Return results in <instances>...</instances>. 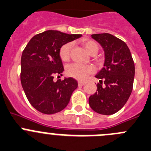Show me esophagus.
Instances as JSON below:
<instances>
[{
	"mask_svg": "<svg viewBox=\"0 0 151 151\" xmlns=\"http://www.w3.org/2000/svg\"><path fill=\"white\" fill-rule=\"evenodd\" d=\"M84 84H85V83L83 82V81H79L78 82V85L80 86H83Z\"/></svg>",
	"mask_w": 151,
	"mask_h": 151,
	"instance_id": "esophagus-1",
	"label": "esophagus"
}]
</instances>
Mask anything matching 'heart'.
I'll list each match as a JSON object with an SVG mask.
<instances>
[{
	"mask_svg": "<svg viewBox=\"0 0 151 151\" xmlns=\"http://www.w3.org/2000/svg\"><path fill=\"white\" fill-rule=\"evenodd\" d=\"M82 45L86 50V52L91 55L97 52L99 50L98 44L93 40L84 39L82 40ZM72 48V43H67L64 44L59 50V55L62 61L67 62L70 58V50ZM94 72V68L90 65H83L81 64L73 63L69 65L66 68V73L69 77L75 78L79 81H83L89 74Z\"/></svg>",
	"mask_w": 151,
	"mask_h": 151,
	"instance_id": "obj_1",
	"label": "heart"
}]
</instances>
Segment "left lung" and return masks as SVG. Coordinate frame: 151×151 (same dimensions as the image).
<instances>
[{
	"mask_svg": "<svg viewBox=\"0 0 151 151\" xmlns=\"http://www.w3.org/2000/svg\"><path fill=\"white\" fill-rule=\"evenodd\" d=\"M104 50V67L96 75L97 92L89 98L92 110L103 115L114 114L123 108L132 93L135 64L126 43L111 34L91 35Z\"/></svg>",
	"mask_w": 151,
	"mask_h": 151,
	"instance_id": "left-lung-1",
	"label": "left lung"
}]
</instances>
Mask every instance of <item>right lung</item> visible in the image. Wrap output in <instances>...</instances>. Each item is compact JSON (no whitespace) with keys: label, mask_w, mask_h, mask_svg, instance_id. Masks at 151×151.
Here are the masks:
<instances>
[{"label":"right lung","mask_w":151,"mask_h":151,"mask_svg":"<svg viewBox=\"0 0 151 151\" xmlns=\"http://www.w3.org/2000/svg\"><path fill=\"white\" fill-rule=\"evenodd\" d=\"M81 35H68L48 30L34 36L23 50L21 58V83L30 104L45 114L65 108L77 88L72 77L54 81L64 71L60 48Z\"/></svg>","instance_id":"obj_1"}]
</instances>
